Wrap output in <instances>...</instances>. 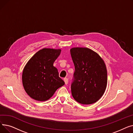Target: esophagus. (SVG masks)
Returning a JSON list of instances; mask_svg holds the SVG:
<instances>
[{"instance_id":"esophagus-1","label":"esophagus","mask_w":133,"mask_h":133,"mask_svg":"<svg viewBox=\"0 0 133 133\" xmlns=\"http://www.w3.org/2000/svg\"><path fill=\"white\" fill-rule=\"evenodd\" d=\"M64 80L65 81V83L66 85H67L68 84V79L67 78H64Z\"/></svg>"}]
</instances>
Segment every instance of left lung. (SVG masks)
Segmentation results:
<instances>
[{
  "label": "left lung",
  "mask_w": 133,
  "mask_h": 133,
  "mask_svg": "<svg viewBox=\"0 0 133 133\" xmlns=\"http://www.w3.org/2000/svg\"><path fill=\"white\" fill-rule=\"evenodd\" d=\"M70 52L75 67L72 95L80 103H93L101 98L106 88L105 64L98 54L88 48H72Z\"/></svg>",
  "instance_id": "8db88e82"
}]
</instances>
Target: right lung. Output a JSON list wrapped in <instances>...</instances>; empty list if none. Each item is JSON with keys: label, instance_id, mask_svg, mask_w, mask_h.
<instances>
[{"label": "right lung", "instance_id": "add662e5", "mask_svg": "<svg viewBox=\"0 0 133 133\" xmlns=\"http://www.w3.org/2000/svg\"><path fill=\"white\" fill-rule=\"evenodd\" d=\"M61 50L43 48L35 54L24 67L22 75L24 88L32 99L44 101L51 97L65 82L59 76L53 63Z\"/></svg>", "mask_w": 133, "mask_h": 133}]
</instances>
